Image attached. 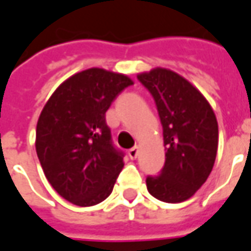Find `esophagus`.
<instances>
[{
  "instance_id": "34e87169",
  "label": "esophagus",
  "mask_w": 251,
  "mask_h": 251,
  "mask_svg": "<svg viewBox=\"0 0 251 251\" xmlns=\"http://www.w3.org/2000/svg\"><path fill=\"white\" fill-rule=\"evenodd\" d=\"M138 154H139V147H138V146H135V147H132V149H129L128 150L129 158H132V159L138 157Z\"/></svg>"
}]
</instances>
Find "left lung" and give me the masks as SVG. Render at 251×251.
<instances>
[{
    "label": "left lung",
    "mask_w": 251,
    "mask_h": 251,
    "mask_svg": "<svg viewBox=\"0 0 251 251\" xmlns=\"http://www.w3.org/2000/svg\"><path fill=\"white\" fill-rule=\"evenodd\" d=\"M157 105L166 150L158 176H147L151 196L181 202L195 195L214 168L219 129L208 101L185 78L166 69L138 75Z\"/></svg>",
    "instance_id": "obj_1"
}]
</instances>
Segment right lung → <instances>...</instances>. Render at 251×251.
<instances>
[{"label": "right lung", "mask_w": 251, "mask_h": 251, "mask_svg": "<svg viewBox=\"0 0 251 251\" xmlns=\"http://www.w3.org/2000/svg\"><path fill=\"white\" fill-rule=\"evenodd\" d=\"M132 83L127 75L89 69L65 81L44 105L36 127L37 158L67 201L90 207L113 191L124 151L113 145L105 112Z\"/></svg>", "instance_id": "1"}]
</instances>
